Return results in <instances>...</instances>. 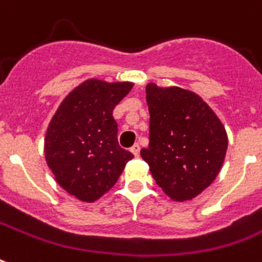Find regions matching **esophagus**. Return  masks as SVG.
Masks as SVG:
<instances>
[{"instance_id": "obj_1", "label": "esophagus", "mask_w": 262, "mask_h": 262, "mask_svg": "<svg viewBox=\"0 0 262 262\" xmlns=\"http://www.w3.org/2000/svg\"><path fill=\"white\" fill-rule=\"evenodd\" d=\"M130 151H132V152H133V154H135V157H139V154H140V145L137 144V143H136V144H133V145H132Z\"/></svg>"}]
</instances>
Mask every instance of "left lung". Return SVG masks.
Returning a JSON list of instances; mask_svg holds the SVG:
<instances>
[{
    "label": "left lung",
    "mask_w": 262,
    "mask_h": 262,
    "mask_svg": "<svg viewBox=\"0 0 262 262\" xmlns=\"http://www.w3.org/2000/svg\"><path fill=\"white\" fill-rule=\"evenodd\" d=\"M149 144L140 154L149 171L174 201H187L217 177L228 147L227 133L209 105L181 88H145Z\"/></svg>",
    "instance_id": "left-lung-1"
}]
</instances>
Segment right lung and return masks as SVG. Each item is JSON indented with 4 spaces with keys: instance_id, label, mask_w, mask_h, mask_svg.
Returning a JSON list of instances; mask_svg holds the SVG:
<instances>
[{
    "instance_id": "obj_1",
    "label": "right lung",
    "mask_w": 262,
    "mask_h": 262,
    "mask_svg": "<svg viewBox=\"0 0 262 262\" xmlns=\"http://www.w3.org/2000/svg\"><path fill=\"white\" fill-rule=\"evenodd\" d=\"M132 86L89 79L66 97L52 118L45 139L48 166L60 187L79 201L103 196L135 157L118 143L113 115Z\"/></svg>"
}]
</instances>
